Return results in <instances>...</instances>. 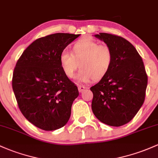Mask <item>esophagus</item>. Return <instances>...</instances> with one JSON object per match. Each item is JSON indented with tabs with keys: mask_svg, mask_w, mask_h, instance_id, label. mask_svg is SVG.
Returning <instances> with one entry per match:
<instances>
[{
	"mask_svg": "<svg viewBox=\"0 0 158 158\" xmlns=\"http://www.w3.org/2000/svg\"><path fill=\"white\" fill-rule=\"evenodd\" d=\"M87 86H83V85H78V90L79 92H83V91L85 89H87Z\"/></svg>",
	"mask_w": 158,
	"mask_h": 158,
	"instance_id": "obj_1",
	"label": "esophagus"
}]
</instances>
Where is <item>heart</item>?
<instances>
[{"label":"heart","instance_id":"heart-1","mask_svg":"<svg viewBox=\"0 0 158 158\" xmlns=\"http://www.w3.org/2000/svg\"><path fill=\"white\" fill-rule=\"evenodd\" d=\"M60 65L67 77L72 78L80 68L77 79L81 82L100 81L111 70L114 62V52L111 47L99 44L90 38H81L72 47V53H61Z\"/></svg>","mask_w":158,"mask_h":158}]
</instances>
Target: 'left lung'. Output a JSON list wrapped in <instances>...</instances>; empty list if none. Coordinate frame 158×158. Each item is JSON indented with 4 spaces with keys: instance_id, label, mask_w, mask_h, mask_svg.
I'll return each instance as SVG.
<instances>
[{
    "instance_id": "8db88e82",
    "label": "left lung",
    "mask_w": 158,
    "mask_h": 158,
    "mask_svg": "<svg viewBox=\"0 0 158 158\" xmlns=\"http://www.w3.org/2000/svg\"><path fill=\"white\" fill-rule=\"evenodd\" d=\"M95 36L111 47L114 62L106 77L90 87L93 112L107 125L123 126L133 119L145 101V65L135 47L125 38L108 33Z\"/></svg>"
}]
</instances>
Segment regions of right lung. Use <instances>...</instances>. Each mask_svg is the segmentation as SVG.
I'll use <instances>...</instances> for the list:
<instances>
[{
	"label": "right lung",
	"mask_w": 158,
	"mask_h": 158,
	"mask_svg": "<svg viewBox=\"0 0 158 158\" xmlns=\"http://www.w3.org/2000/svg\"><path fill=\"white\" fill-rule=\"evenodd\" d=\"M80 35L56 33L35 40L23 52L12 79L22 114L38 128L51 131L69 121L77 86L62 71L60 55Z\"/></svg>",
	"instance_id": "right-lung-1"
}]
</instances>
